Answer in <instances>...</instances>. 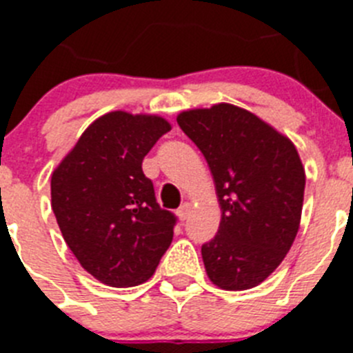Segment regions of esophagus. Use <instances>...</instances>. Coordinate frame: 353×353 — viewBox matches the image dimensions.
<instances>
[{"label":"esophagus","instance_id":"1","mask_svg":"<svg viewBox=\"0 0 353 353\" xmlns=\"http://www.w3.org/2000/svg\"><path fill=\"white\" fill-rule=\"evenodd\" d=\"M189 214H191V203H182L179 210H176V215H179L180 221H185L189 217Z\"/></svg>","mask_w":353,"mask_h":353}]
</instances>
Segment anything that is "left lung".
Returning a JSON list of instances; mask_svg holds the SVG:
<instances>
[{
  "label": "left lung",
  "mask_w": 353,
  "mask_h": 353,
  "mask_svg": "<svg viewBox=\"0 0 353 353\" xmlns=\"http://www.w3.org/2000/svg\"><path fill=\"white\" fill-rule=\"evenodd\" d=\"M176 121L207 159L223 212L217 235L201 245L210 281L223 290L260 285L299 232L305 173L297 148L232 104L183 111Z\"/></svg>",
  "instance_id": "8db88e82"
}]
</instances>
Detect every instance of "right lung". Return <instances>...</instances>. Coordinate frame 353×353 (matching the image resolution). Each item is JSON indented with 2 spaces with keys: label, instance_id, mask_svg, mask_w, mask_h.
I'll use <instances>...</instances> for the list:
<instances>
[{
  "label": "right lung",
  "instance_id": "right-lung-1",
  "mask_svg": "<svg viewBox=\"0 0 353 353\" xmlns=\"http://www.w3.org/2000/svg\"><path fill=\"white\" fill-rule=\"evenodd\" d=\"M171 125L113 111L84 130L51 179V207L83 269L104 285L145 283L173 240L176 215L159 207L143 159Z\"/></svg>",
  "mask_w": 353,
  "mask_h": 353
}]
</instances>
